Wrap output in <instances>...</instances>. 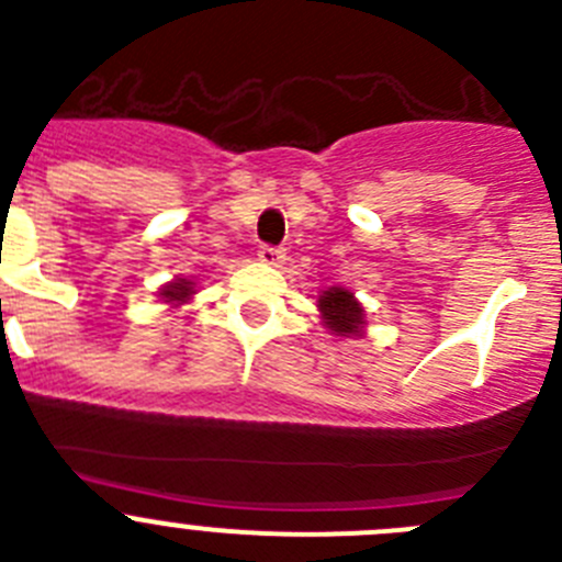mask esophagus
Returning a JSON list of instances; mask_svg holds the SVG:
<instances>
[{
	"label": "esophagus",
	"instance_id": "1",
	"mask_svg": "<svg viewBox=\"0 0 562 562\" xmlns=\"http://www.w3.org/2000/svg\"><path fill=\"white\" fill-rule=\"evenodd\" d=\"M258 261L261 265H270V267H281L286 261V252L281 250V247H270V245H261L258 247Z\"/></svg>",
	"mask_w": 562,
	"mask_h": 562
}]
</instances>
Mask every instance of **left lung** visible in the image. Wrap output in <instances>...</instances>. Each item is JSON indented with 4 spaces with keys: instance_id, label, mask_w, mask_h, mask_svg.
<instances>
[{
    "instance_id": "1",
    "label": "left lung",
    "mask_w": 562,
    "mask_h": 562,
    "mask_svg": "<svg viewBox=\"0 0 562 562\" xmlns=\"http://www.w3.org/2000/svg\"><path fill=\"white\" fill-rule=\"evenodd\" d=\"M317 306H321V315H324L326 329H331V335H360V326L366 324V321H362V306L357 304L355 295H351L349 290L331 286V290H326L324 295H321Z\"/></svg>"
}]
</instances>
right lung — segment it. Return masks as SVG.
Returning <instances> with one entry per match:
<instances>
[{"label":"right lung","instance_id":"add662e5","mask_svg":"<svg viewBox=\"0 0 562 562\" xmlns=\"http://www.w3.org/2000/svg\"><path fill=\"white\" fill-rule=\"evenodd\" d=\"M160 295L168 297V301H186V297H191V281L180 278V281H173V284H168L166 290L160 292Z\"/></svg>","mask_w":562,"mask_h":562}]
</instances>
